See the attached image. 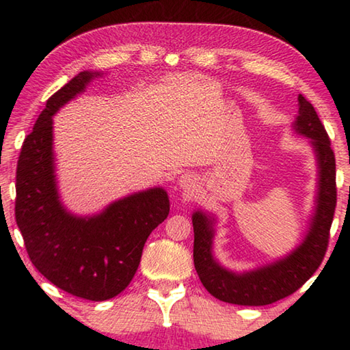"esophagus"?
I'll use <instances>...</instances> for the list:
<instances>
[{"label": "esophagus", "instance_id": "esophagus-1", "mask_svg": "<svg viewBox=\"0 0 350 350\" xmlns=\"http://www.w3.org/2000/svg\"><path fill=\"white\" fill-rule=\"evenodd\" d=\"M179 185L183 191H193V189L196 188V177L189 173L182 174L179 177Z\"/></svg>", "mask_w": 350, "mask_h": 350}]
</instances>
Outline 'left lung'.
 Segmentation results:
<instances>
[{
  "instance_id": "left-lung-1",
  "label": "left lung",
  "mask_w": 350,
  "mask_h": 350,
  "mask_svg": "<svg viewBox=\"0 0 350 350\" xmlns=\"http://www.w3.org/2000/svg\"><path fill=\"white\" fill-rule=\"evenodd\" d=\"M293 129L296 134L309 137L318 162L315 211L309 232L293 252L256 270L234 273L222 267L213 256L215 217L204 211L193 213L194 267L204 287L224 303L238 306L276 303L296 292L323 262L336 206L335 154L315 108L303 96L298 97V117Z\"/></svg>"
}]
</instances>
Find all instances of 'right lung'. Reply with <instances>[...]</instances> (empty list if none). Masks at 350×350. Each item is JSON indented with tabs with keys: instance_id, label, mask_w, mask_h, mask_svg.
<instances>
[{
	"instance_id": "1",
	"label": "right lung",
	"mask_w": 350,
	"mask_h": 350,
	"mask_svg": "<svg viewBox=\"0 0 350 350\" xmlns=\"http://www.w3.org/2000/svg\"><path fill=\"white\" fill-rule=\"evenodd\" d=\"M98 75L83 70L47 100L21 148L15 199L16 225L35 269L58 288L90 301L111 299L128 287L148 236L170 213L163 188L129 194L94 216H75L63 206L52 116Z\"/></svg>"
}]
</instances>
